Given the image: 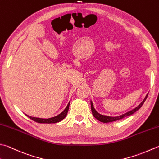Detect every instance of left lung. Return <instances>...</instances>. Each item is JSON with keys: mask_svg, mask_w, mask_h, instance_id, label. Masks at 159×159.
I'll return each instance as SVG.
<instances>
[{"mask_svg": "<svg viewBox=\"0 0 159 159\" xmlns=\"http://www.w3.org/2000/svg\"><path fill=\"white\" fill-rule=\"evenodd\" d=\"M148 96V94L146 95V96L144 98V100L141 103H140L137 107H135L134 109H133L132 110L128 111V112H127L125 114H122V115H120V116H105V115H102V114H100L99 113H98L97 111H96V110L94 107V105H93V103L91 101V110H92V114L93 116H94L95 119H97L98 120L101 121V122H102V123H110V122H113V121H116V120H120L123 119V118L125 117H127V116H130V115L133 114L134 113H135L136 111L139 110L140 108H141L142 107V105H143L144 102L145 101L146 98H147Z\"/></svg>", "mask_w": 159, "mask_h": 159, "instance_id": "obj_1", "label": "left lung"}]
</instances>
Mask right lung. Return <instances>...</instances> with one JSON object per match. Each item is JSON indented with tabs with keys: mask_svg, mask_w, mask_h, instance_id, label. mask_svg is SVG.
I'll use <instances>...</instances> for the list:
<instances>
[{
	"mask_svg": "<svg viewBox=\"0 0 159 159\" xmlns=\"http://www.w3.org/2000/svg\"><path fill=\"white\" fill-rule=\"evenodd\" d=\"M70 103V101L69 102V103H68L67 106L65 107L64 111H62V112L60 114H58V115H57V116H56L54 117L49 118V119H40V118L32 117L30 116H28V115H27V114H26V116L29 117L30 119H32L34 121H35V122L39 123H58V122H60V121H61L63 119H65V116H67L68 110H69Z\"/></svg>",
	"mask_w": 159,
	"mask_h": 159,
	"instance_id": "obj_1",
	"label": "right lung"
}]
</instances>
